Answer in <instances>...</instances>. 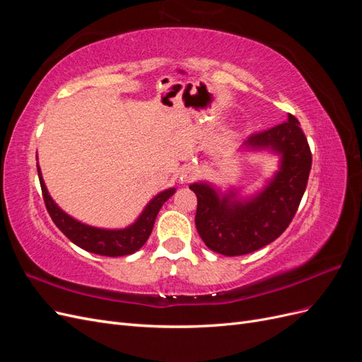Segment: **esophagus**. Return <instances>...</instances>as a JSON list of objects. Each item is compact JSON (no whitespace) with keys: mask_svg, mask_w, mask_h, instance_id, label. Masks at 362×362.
<instances>
[{"mask_svg":"<svg viewBox=\"0 0 362 362\" xmlns=\"http://www.w3.org/2000/svg\"><path fill=\"white\" fill-rule=\"evenodd\" d=\"M194 177H196V169H194V168L187 166V168L182 169V172H181V181L189 182V181H192Z\"/></svg>","mask_w":362,"mask_h":362,"instance_id":"1","label":"esophagus"}]
</instances>
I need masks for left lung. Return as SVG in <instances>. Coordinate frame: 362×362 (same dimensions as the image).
<instances>
[{"instance_id":"left-lung-1","label":"left lung","mask_w":362,"mask_h":362,"mask_svg":"<svg viewBox=\"0 0 362 362\" xmlns=\"http://www.w3.org/2000/svg\"><path fill=\"white\" fill-rule=\"evenodd\" d=\"M242 148L279 157V169L259 192L242 198L238 189L222 192L206 181L190 184L198 198L196 229L206 247L226 257L250 254L286 231L298 211L313 163L308 140L293 115L286 122L249 136Z\"/></svg>"}]
</instances>
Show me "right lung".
<instances>
[{
    "instance_id": "obj_1",
    "label": "right lung",
    "mask_w": 362,
    "mask_h": 362,
    "mask_svg": "<svg viewBox=\"0 0 362 362\" xmlns=\"http://www.w3.org/2000/svg\"><path fill=\"white\" fill-rule=\"evenodd\" d=\"M37 173H39L43 201H45L47 210L52 218V222L56 223V226L71 240L74 245L87 252H92V254L105 255V257L131 255L144 246L152 233V228H154V222L160 208L175 192H177V189L172 187L156 194L154 198L146 204L144 211H141L140 216L136 218V222L128 225L127 228L105 229V228L86 225L83 222L76 221V218H74L68 213H64L62 208L54 202L51 194L48 193L45 181L42 178L39 164H37Z\"/></svg>"
}]
</instances>
